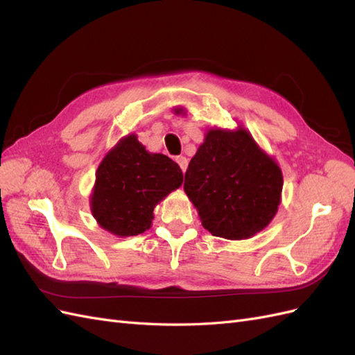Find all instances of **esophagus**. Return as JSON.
<instances>
[{"mask_svg": "<svg viewBox=\"0 0 355 355\" xmlns=\"http://www.w3.org/2000/svg\"><path fill=\"white\" fill-rule=\"evenodd\" d=\"M176 163L179 164V167L182 168V171H185L187 170V167H188V159H187V157H178L176 158Z\"/></svg>", "mask_w": 355, "mask_h": 355, "instance_id": "esophagus-1", "label": "esophagus"}]
</instances>
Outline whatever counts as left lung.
<instances>
[{"label":"left lung","mask_w":355,"mask_h":355,"mask_svg":"<svg viewBox=\"0 0 355 355\" xmlns=\"http://www.w3.org/2000/svg\"><path fill=\"white\" fill-rule=\"evenodd\" d=\"M175 112L187 114L184 108ZM184 189L211 235L247 240L274 219L283 173L243 125L210 128L189 161Z\"/></svg>","instance_id":"obj_1"}]
</instances>
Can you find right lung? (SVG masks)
Wrapping results in <instances>:
<instances>
[{"mask_svg":"<svg viewBox=\"0 0 355 355\" xmlns=\"http://www.w3.org/2000/svg\"><path fill=\"white\" fill-rule=\"evenodd\" d=\"M184 175L164 154L148 153L135 133L121 137L96 170L90 210L96 222L116 237H133L151 228L154 209Z\"/></svg>","mask_w":355,"mask_h":355,"instance_id":"obj_1","label":"right lung"}]
</instances>
